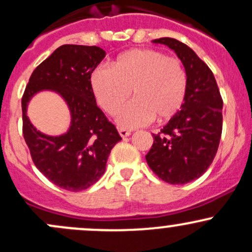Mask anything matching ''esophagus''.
<instances>
[{"instance_id": "obj_1", "label": "esophagus", "mask_w": 252, "mask_h": 252, "mask_svg": "<svg viewBox=\"0 0 252 252\" xmlns=\"http://www.w3.org/2000/svg\"><path fill=\"white\" fill-rule=\"evenodd\" d=\"M130 130H128V129H124V128H120V134L122 137H126L130 135Z\"/></svg>"}]
</instances>
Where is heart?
<instances>
[{"label": "heart", "instance_id": "b5f03b06", "mask_svg": "<svg viewBox=\"0 0 252 252\" xmlns=\"http://www.w3.org/2000/svg\"><path fill=\"white\" fill-rule=\"evenodd\" d=\"M93 92L105 112L115 116L129 96L134 100L118 116L124 128L168 121L183 106L188 74L182 61L154 49H132L111 63L96 68L91 77Z\"/></svg>", "mask_w": 252, "mask_h": 252}]
</instances>
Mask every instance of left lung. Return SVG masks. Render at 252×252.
Masks as SVG:
<instances>
[{
	"label": "left lung",
	"mask_w": 252,
	"mask_h": 252,
	"mask_svg": "<svg viewBox=\"0 0 252 252\" xmlns=\"http://www.w3.org/2000/svg\"><path fill=\"white\" fill-rule=\"evenodd\" d=\"M153 43L176 52L188 74L187 96L181 111L158 134L146 156L148 166L164 182L185 184L208 170L222 131V98L213 71L192 49L173 38Z\"/></svg>",
	"instance_id": "obj_1"
}]
</instances>
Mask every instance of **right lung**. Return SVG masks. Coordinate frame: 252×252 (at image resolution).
<instances>
[{"mask_svg":"<svg viewBox=\"0 0 252 252\" xmlns=\"http://www.w3.org/2000/svg\"><path fill=\"white\" fill-rule=\"evenodd\" d=\"M105 55L98 46H60L33 70L21 99L23 134L33 162L49 181L68 191L94 184L104 175L113 146L122 140L96 105L91 84V75ZM43 89L55 90L67 101L72 126L67 134H43L27 117V103Z\"/></svg>","mask_w":252,"mask_h":252,"instance_id":"obj_1","label":"right lung"}]
</instances>
